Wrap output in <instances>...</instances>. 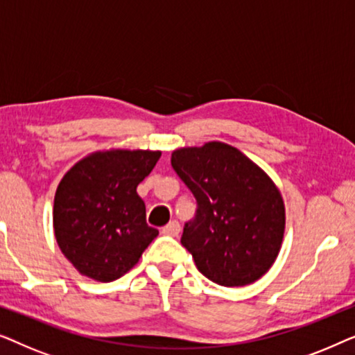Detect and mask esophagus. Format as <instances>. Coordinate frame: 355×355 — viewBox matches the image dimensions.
<instances>
[{
	"label": "esophagus",
	"mask_w": 355,
	"mask_h": 355,
	"mask_svg": "<svg viewBox=\"0 0 355 355\" xmlns=\"http://www.w3.org/2000/svg\"><path fill=\"white\" fill-rule=\"evenodd\" d=\"M162 232L164 236H171V237H178L179 232H181V225L178 221H169L166 226L163 227Z\"/></svg>",
	"instance_id": "obj_1"
}]
</instances>
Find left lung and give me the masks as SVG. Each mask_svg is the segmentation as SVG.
Segmentation results:
<instances>
[{
  "instance_id": "1",
  "label": "left lung",
  "mask_w": 355,
  "mask_h": 355,
  "mask_svg": "<svg viewBox=\"0 0 355 355\" xmlns=\"http://www.w3.org/2000/svg\"><path fill=\"white\" fill-rule=\"evenodd\" d=\"M171 166L197 202L181 237L197 270L227 288L261 278L284 234V203L273 181L221 142L176 150Z\"/></svg>"
}]
</instances>
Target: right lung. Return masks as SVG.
Returning <instances> with one entry per match:
<instances>
[{
    "label": "right lung",
    "instance_id": "right-lung-1",
    "mask_svg": "<svg viewBox=\"0 0 355 355\" xmlns=\"http://www.w3.org/2000/svg\"><path fill=\"white\" fill-rule=\"evenodd\" d=\"M159 157L150 150L96 152L61 179L53 226L61 252L79 273L101 283L118 279L158 236L145 220L137 186Z\"/></svg>",
    "mask_w": 355,
    "mask_h": 355
}]
</instances>
